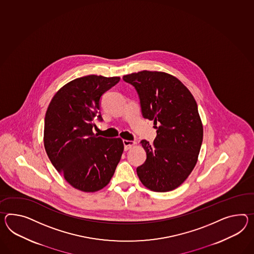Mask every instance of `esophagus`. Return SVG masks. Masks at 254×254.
Returning <instances> with one entry per match:
<instances>
[{"label":"esophagus","mask_w":254,"mask_h":254,"mask_svg":"<svg viewBox=\"0 0 254 254\" xmlns=\"http://www.w3.org/2000/svg\"><path fill=\"white\" fill-rule=\"evenodd\" d=\"M123 144H124L125 150H129L132 149L134 146H136V143L135 141H131V140H127L124 139L123 140Z\"/></svg>","instance_id":"1"}]
</instances>
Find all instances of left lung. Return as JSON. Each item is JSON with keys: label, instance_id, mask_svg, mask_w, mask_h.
<instances>
[{"label": "left lung", "instance_id": "obj_1", "mask_svg": "<svg viewBox=\"0 0 254 254\" xmlns=\"http://www.w3.org/2000/svg\"><path fill=\"white\" fill-rule=\"evenodd\" d=\"M135 87L143 118L154 121L152 145L143 139L146 161L136 168L143 186L154 192L179 187L197 162L203 141V125L192 93L176 77L142 70L123 76Z\"/></svg>", "mask_w": 254, "mask_h": 254}]
</instances>
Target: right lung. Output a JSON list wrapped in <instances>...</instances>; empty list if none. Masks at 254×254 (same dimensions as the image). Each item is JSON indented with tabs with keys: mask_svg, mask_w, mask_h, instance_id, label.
Here are the masks:
<instances>
[{
	"mask_svg": "<svg viewBox=\"0 0 254 254\" xmlns=\"http://www.w3.org/2000/svg\"><path fill=\"white\" fill-rule=\"evenodd\" d=\"M119 77L88 75L62 87L45 117L44 146L51 163L75 189L99 191L110 182L124 150L120 137L105 138L93 132L100 99Z\"/></svg>",
	"mask_w": 254,
	"mask_h": 254,
	"instance_id": "right-lung-1",
	"label": "right lung"
}]
</instances>
